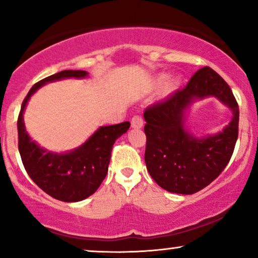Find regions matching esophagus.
Wrapping results in <instances>:
<instances>
[{"label":"esophagus","mask_w":258,"mask_h":258,"mask_svg":"<svg viewBox=\"0 0 258 258\" xmlns=\"http://www.w3.org/2000/svg\"><path fill=\"white\" fill-rule=\"evenodd\" d=\"M131 126H132L133 128H141L144 126L143 118H141L140 115H134L132 120H131Z\"/></svg>","instance_id":"esophagus-1"}]
</instances>
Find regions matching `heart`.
<instances>
[{"label":"heart","instance_id":"heart-1","mask_svg":"<svg viewBox=\"0 0 258 258\" xmlns=\"http://www.w3.org/2000/svg\"><path fill=\"white\" fill-rule=\"evenodd\" d=\"M167 79H168V76L167 75H160L158 77V79H157V82H155V84H157V86H161V85H164L165 83H166V81ZM179 81H177V79H172V81L170 82H168V84H167V86H166V90L167 91H173V90H175L177 86H179Z\"/></svg>","mask_w":258,"mask_h":258}]
</instances>
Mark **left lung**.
Wrapping results in <instances>:
<instances>
[{"mask_svg": "<svg viewBox=\"0 0 258 258\" xmlns=\"http://www.w3.org/2000/svg\"><path fill=\"white\" fill-rule=\"evenodd\" d=\"M208 96L229 107L233 117L220 133L199 138L185 127V114L195 101ZM238 117V105L229 85L213 69H200L186 88L144 112L148 173L170 193L189 195L203 189L222 173L233 155Z\"/></svg>", "mask_w": 258, "mask_h": 258, "instance_id": "left-lung-1", "label": "left lung"}]
</instances>
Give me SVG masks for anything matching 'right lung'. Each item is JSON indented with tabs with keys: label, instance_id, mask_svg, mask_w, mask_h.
Masks as SVG:
<instances>
[{
	"label": "right lung",
	"instance_id": "obj_1",
	"mask_svg": "<svg viewBox=\"0 0 258 258\" xmlns=\"http://www.w3.org/2000/svg\"><path fill=\"white\" fill-rule=\"evenodd\" d=\"M88 76L89 72L83 70H64L36 83L23 100L17 120L19 151L25 170L42 190L64 202L82 201L99 188L107 174L113 144L127 132L131 124L124 121L118 125L100 126L79 147L56 153L31 139L25 130L23 113L30 97L46 83Z\"/></svg>",
	"mask_w": 258,
	"mask_h": 258
}]
</instances>
